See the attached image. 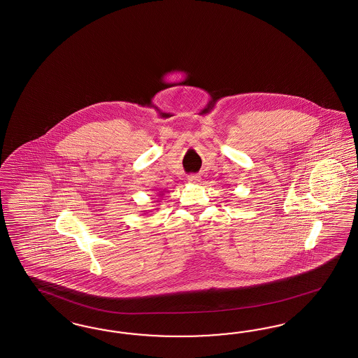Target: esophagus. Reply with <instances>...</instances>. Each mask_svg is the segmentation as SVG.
<instances>
[{
  "mask_svg": "<svg viewBox=\"0 0 358 358\" xmlns=\"http://www.w3.org/2000/svg\"><path fill=\"white\" fill-rule=\"evenodd\" d=\"M187 181H189L190 184H199L201 181L200 176H197V174H190V176L187 177Z\"/></svg>",
  "mask_w": 358,
  "mask_h": 358,
  "instance_id": "obj_1",
  "label": "esophagus"
}]
</instances>
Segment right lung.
<instances>
[{"label": "right lung", "instance_id": "obj_1", "mask_svg": "<svg viewBox=\"0 0 358 358\" xmlns=\"http://www.w3.org/2000/svg\"><path fill=\"white\" fill-rule=\"evenodd\" d=\"M161 194H164V193H159V196H161Z\"/></svg>", "mask_w": 358, "mask_h": 358}]
</instances>
